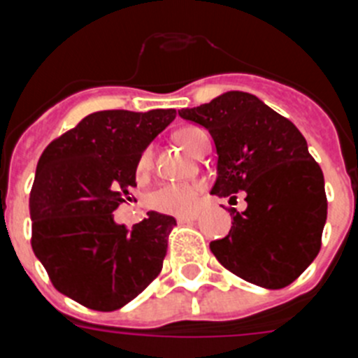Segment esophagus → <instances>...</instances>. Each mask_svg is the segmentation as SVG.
Returning a JSON list of instances; mask_svg holds the SVG:
<instances>
[{"label": "esophagus", "mask_w": 358, "mask_h": 358, "mask_svg": "<svg viewBox=\"0 0 358 358\" xmlns=\"http://www.w3.org/2000/svg\"><path fill=\"white\" fill-rule=\"evenodd\" d=\"M199 218V213H185V215H177V222L179 224H186V222H194V220H197Z\"/></svg>", "instance_id": "esophagus-1"}]
</instances>
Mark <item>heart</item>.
<instances>
[{"label":"heart","mask_w":358,"mask_h":358,"mask_svg":"<svg viewBox=\"0 0 358 358\" xmlns=\"http://www.w3.org/2000/svg\"><path fill=\"white\" fill-rule=\"evenodd\" d=\"M206 132L199 127H185L177 132V141L194 154L197 150L202 138H206ZM152 154L150 150H143L138 159V173H145L150 169ZM202 189L201 182H170L161 186L150 197V206L154 210L164 211V213H185L195 206L199 192Z\"/></svg>","instance_id":"1"}]
</instances>
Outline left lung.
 Wrapping results in <instances>:
<instances>
[{"instance_id":"8db88e82","label":"left lung","mask_w":358,"mask_h":358,"mask_svg":"<svg viewBox=\"0 0 358 358\" xmlns=\"http://www.w3.org/2000/svg\"><path fill=\"white\" fill-rule=\"evenodd\" d=\"M179 116L208 129L217 148L211 195L236 199L248 208L229 210V235L213 240L217 260L264 289H283L321 249L327 222L324 177L290 120L243 91H227Z\"/></svg>"}]
</instances>
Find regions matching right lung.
<instances>
[{"instance_id":"right-lung-1","label":"right lung","mask_w":358,"mask_h":358,"mask_svg":"<svg viewBox=\"0 0 358 358\" xmlns=\"http://www.w3.org/2000/svg\"><path fill=\"white\" fill-rule=\"evenodd\" d=\"M176 109L98 110L44 148L30 194L31 249L53 287L113 312L161 273L176 218L148 211L131 231L113 211L136 186L138 159Z\"/></svg>"}]
</instances>
